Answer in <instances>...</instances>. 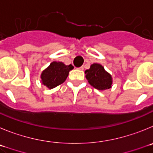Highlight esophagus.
Returning a JSON list of instances; mask_svg holds the SVG:
<instances>
[{"label": "esophagus", "instance_id": "34e87169", "mask_svg": "<svg viewBox=\"0 0 153 153\" xmlns=\"http://www.w3.org/2000/svg\"><path fill=\"white\" fill-rule=\"evenodd\" d=\"M78 69H79V70H83V69H84V67H83V66L79 67V68H78Z\"/></svg>", "mask_w": 153, "mask_h": 153}]
</instances>
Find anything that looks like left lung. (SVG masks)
<instances>
[{
  "mask_svg": "<svg viewBox=\"0 0 153 153\" xmlns=\"http://www.w3.org/2000/svg\"><path fill=\"white\" fill-rule=\"evenodd\" d=\"M85 72L88 83L94 88L104 91L111 88L112 77L104 70L101 65L94 63L91 65L90 68L87 69Z\"/></svg>",
  "mask_w": 153,
  "mask_h": 153,
  "instance_id": "obj_1",
  "label": "left lung"
}]
</instances>
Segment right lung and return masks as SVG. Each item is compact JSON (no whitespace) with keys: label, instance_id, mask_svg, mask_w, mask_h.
I'll use <instances>...</instances> for the list:
<instances>
[{"label":"right lung","instance_id":"1","mask_svg":"<svg viewBox=\"0 0 153 153\" xmlns=\"http://www.w3.org/2000/svg\"><path fill=\"white\" fill-rule=\"evenodd\" d=\"M73 68L71 65H66L62 62H53L41 74L42 84L49 89L54 88L66 80L69 71Z\"/></svg>","mask_w":153,"mask_h":153}]
</instances>
